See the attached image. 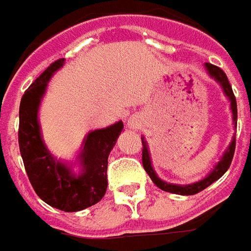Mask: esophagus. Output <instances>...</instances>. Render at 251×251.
Here are the masks:
<instances>
[{
    "instance_id": "obj_1",
    "label": "esophagus",
    "mask_w": 251,
    "mask_h": 251,
    "mask_svg": "<svg viewBox=\"0 0 251 251\" xmlns=\"http://www.w3.org/2000/svg\"><path fill=\"white\" fill-rule=\"evenodd\" d=\"M128 126H129V128L133 129V131H138V129H140V127H142V122H140V119L138 118H131L128 120Z\"/></svg>"
}]
</instances>
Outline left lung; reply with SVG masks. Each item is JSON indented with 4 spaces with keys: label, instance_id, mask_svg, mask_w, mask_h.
<instances>
[{
    "label": "left lung",
    "instance_id": "8db88e82",
    "mask_svg": "<svg viewBox=\"0 0 251 251\" xmlns=\"http://www.w3.org/2000/svg\"><path fill=\"white\" fill-rule=\"evenodd\" d=\"M204 68H206V72L208 73V76L214 78L221 85L225 96L228 99V101H230V109H231V113H233L234 128H237V101H235V96H234L231 85L228 83V78L226 76V73L223 72L221 68L211 65V64L206 63L204 64ZM142 143H143V155H142L143 167L147 171V174L150 175V178H151L153 183L156 184L160 190L167 191V193L178 194V195H194V194H198L199 191H202L206 187H208L210 184H213L215 180H218L223 174L227 171L230 164H231V160H233L234 151H235V135H233V139H231V142L227 146V148L225 150L222 158L219 159V162L214 166L213 170L204 178H202L198 182H194V183L190 184L168 183L166 180H162V179L159 178L158 174L155 173V170L152 167L151 153H150L148 143L147 140L144 139V136H142Z\"/></svg>",
    "mask_w": 251,
    "mask_h": 251
}]
</instances>
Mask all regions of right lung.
<instances>
[{
    "label": "right lung",
    "instance_id": "obj_1",
    "mask_svg": "<svg viewBox=\"0 0 251 251\" xmlns=\"http://www.w3.org/2000/svg\"><path fill=\"white\" fill-rule=\"evenodd\" d=\"M64 63L61 58L50 64L24 93L20 104L18 144L36 194L49 206L73 213L91 207L104 197L108 186V156L124 126L119 120L112 126L89 131L72 163L53 156L43 139L38 111L48 83ZM76 165L78 173L74 171Z\"/></svg>",
    "mask_w": 251,
    "mask_h": 251
}]
</instances>
